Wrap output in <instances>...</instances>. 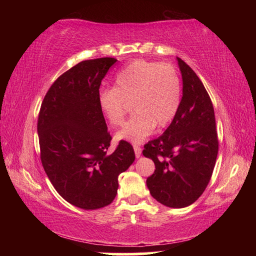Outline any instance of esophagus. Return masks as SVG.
<instances>
[{
    "instance_id": "esophagus-1",
    "label": "esophagus",
    "mask_w": 256,
    "mask_h": 256,
    "mask_svg": "<svg viewBox=\"0 0 256 256\" xmlns=\"http://www.w3.org/2000/svg\"><path fill=\"white\" fill-rule=\"evenodd\" d=\"M134 152H136V158H140L141 157V148L138 146H136V144H134Z\"/></svg>"
}]
</instances>
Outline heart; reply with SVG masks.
I'll list each match as a JSON object with an SVG mask.
<instances>
[{
  "instance_id": "heart-1",
  "label": "heart",
  "mask_w": 256,
  "mask_h": 256,
  "mask_svg": "<svg viewBox=\"0 0 256 256\" xmlns=\"http://www.w3.org/2000/svg\"><path fill=\"white\" fill-rule=\"evenodd\" d=\"M182 84L176 68L166 63L136 60L116 74L112 89L98 94V106L112 126L123 123L126 104L134 115L116 134L118 140L141 144L154 126L162 128L177 114Z\"/></svg>"
}]
</instances>
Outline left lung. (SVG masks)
I'll use <instances>...</instances> for the list:
<instances>
[{"label":"left lung","instance_id":"left-lung-1","mask_svg":"<svg viewBox=\"0 0 256 256\" xmlns=\"http://www.w3.org/2000/svg\"><path fill=\"white\" fill-rule=\"evenodd\" d=\"M183 80L180 108L162 136L142 151L156 170L146 178L150 194L162 204L185 208L204 192L218 154L214 105L196 73L176 58Z\"/></svg>","mask_w":256,"mask_h":256}]
</instances>
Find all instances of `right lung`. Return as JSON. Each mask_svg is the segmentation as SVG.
Listing matches in <instances>:
<instances>
[{
	"label": "right lung",
	"mask_w": 256,
	"mask_h": 256,
	"mask_svg": "<svg viewBox=\"0 0 256 256\" xmlns=\"http://www.w3.org/2000/svg\"><path fill=\"white\" fill-rule=\"evenodd\" d=\"M116 58L82 60L58 78L38 116L40 159L58 193L72 206L96 210L114 201L118 175L136 159L120 141L107 154L112 136L98 106L99 86Z\"/></svg>",
	"instance_id": "obj_1"
}]
</instances>
